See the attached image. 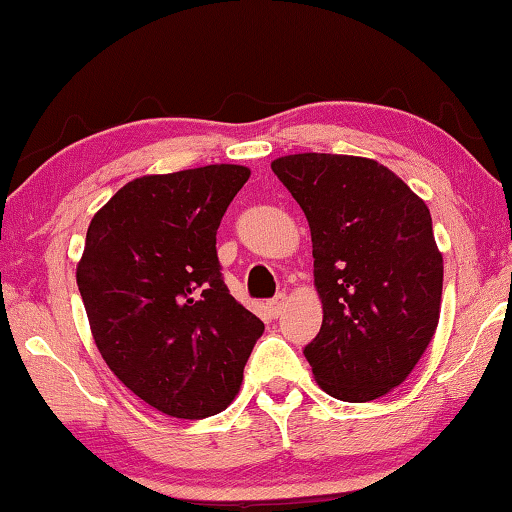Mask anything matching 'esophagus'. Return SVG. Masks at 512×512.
Returning a JSON list of instances; mask_svg holds the SVG:
<instances>
[{"label": "esophagus", "mask_w": 512, "mask_h": 512, "mask_svg": "<svg viewBox=\"0 0 512 512\" xmlns=\"http://www.w3.org/2000/svg\"><path fill=\"white\" fill-rule=\"evenodd\" d=\"M282 305H285V294H278L275 298H271L269 303H266V310H269V316H273V319H278L280 312H282Z\"/></svg>", "instance_id": "1"}]
</instances>
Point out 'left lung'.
I'll list each match as a JSON object with an SVG mask.
<instances>
[{"label": "left lung", "mask_w": 512, "mask_h": 512, "mask_svg": "<svg viewBox=\"0 0 512 512\" xmlns=\"http://www.w3.org/2000/svg\"><path fill=\"white\" fill-rule=\"evenodd\" d=\"M271 168L312 232L323 323L303 353L316 383L339 401L378 399L408 378L440 321L431 212L373 159L303 152Z\"/></svg>", "instance_id": "left-lung-1"}]
</instances>
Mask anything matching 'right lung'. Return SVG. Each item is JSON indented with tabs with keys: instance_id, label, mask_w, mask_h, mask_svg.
Listing matches in <instances>:
<instances>
[{
	"instance_id": "add662e5",
	"label": "right lung",
	"mask_w": 512,
	"mask_h": 512,
	"mask_svg": "<svg viewBox=\"0 0 512 512\" xmlns=\"http://www.w3.org/2000/svg\"><path fill=\"white\" fill-rule=\"evenodd\" d=\"M250 170L214 164L125 184L86 232L77 285L97 351L152 408L218 415L264 323L225 287L216 230Z\"/></svg>"
}]
</instances>
